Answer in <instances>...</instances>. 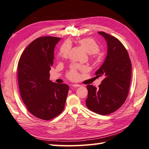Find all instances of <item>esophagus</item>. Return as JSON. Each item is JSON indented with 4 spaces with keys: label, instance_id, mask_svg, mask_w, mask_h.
<instances>
[{
    "label": "esophagus",
    "instance_id": "obj_1",
    "mask_svg": "<svg viewBox=\"0 0 149 149\" xmlns=\"http://www.w3.org/2000/svg\"><path fill=\"white\" fill-rule=\"evenodd\" d=\"M81 85H79V84H72V87H74V88H77V87H81Z\"/></svg>",
    "mask_w": 149,
    "mask_h": 149
}]
</instances>
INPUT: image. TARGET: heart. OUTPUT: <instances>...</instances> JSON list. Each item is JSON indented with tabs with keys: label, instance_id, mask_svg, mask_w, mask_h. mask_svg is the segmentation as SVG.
Returning <instances> with one entry per match:
<instances>
[{
	"label": "heart",
	"instance_id": "obj_1",
	"mask_svg": "<svg viewBox=\"0 0 149 149\" xmlns=\"http://www.w3.org/2000/svg\"><path fill=\"white\" fill-rule=\"evenodd\" d=\"M78 43L88 54H95L100 51V46L97 42L92 38H83L78 41ZM69 45L67 43L61 47L58 52V57L65 58L68 56L69 52ZM86 70V67L84 65H72L71 70L68 73V78L71 80H75L78 77V71H84Z\"/></svg>",
	"mask_w": 149,
	"mask_h": 149
}]
</instances>
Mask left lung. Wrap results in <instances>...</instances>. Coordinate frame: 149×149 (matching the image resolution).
<instances>
[{
    "label": "left lung",
    "mask_w": 149,
    "mask_h": 149,
    "mask_svg": "<svg viewBox=\"0 0 149 149\" xmlns=\"http://www.w3.org/2000/svg\"><path fill=\"white\" fill-rule=\"evenodd\" d=\"M107 42V55L96 77L103 76L99 87L88 85L86 106L92 111L106 115L117 110L124 103L130 90L131 62L126 49L118 39L98 32Z\"/></svg>",
    "instance_id": "8db88e82"
}]
</instances>
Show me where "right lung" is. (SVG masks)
I'll return each mask as SVG.
<instances>
[{"label": "right lung", "instance_id": "right-lung-1", "mask_svg": "<svg viewBox=\"0 0 149 149\" xmlns=\"http://www.w3.org/2000/svg\"><path fill=\"white\" fill-rule=\"evenodd\" d=\"M60 38L45 36L30 43L18 64L20 95L28 111L42 120H49L64 108L69 86L49 80L54 49Z\"/></svg>", "mask_w": 149, "mask_h": 149}]
</instances>
